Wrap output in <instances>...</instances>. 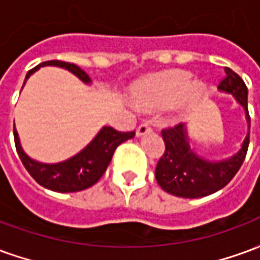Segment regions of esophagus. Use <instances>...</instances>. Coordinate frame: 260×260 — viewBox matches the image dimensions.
Segmentation results:
<instances>
[{
	"label": "esophagus",
	"mask_w": 260,
	"mask_h": 260,
	"mask_svg": "<svg viewBox=\"0 0 260 260\" xmlns=\"http://www.w3.org/2000/svg\"><path fill=\"white\" fill-rule=\"evenodd\" d=\"M150 131H152V126H150V124L143 122V124H141L139 126H138V129H136V135L138 136L146 135V134H149Z\"/></svg>",
	"instance_id": "1"
}]
</instances>
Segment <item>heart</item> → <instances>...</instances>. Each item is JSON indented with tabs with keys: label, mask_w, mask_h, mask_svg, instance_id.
I'll return each instance as SVG.
<instances>
[{
	"label": "heart",
	"mask_w": 260,
	"mask_h": 260,
	"mask_svg": "<svg viewBox=\"0 0 260 260\" xmlns=\"http://www.w3.org/2000/svg\"><path fill=\"white\" fill-rule=\"evenodd\" d=\"M206 86L201 80H192L184 71H167L138 80L131 89L136 107L154 111L171 106L177 115H182L203 96Z\"/></svg>",
	"instance_id": "1"
}]
</instances>
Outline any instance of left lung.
Masks as SVG:
<instances>
[{"mask_svg": "<svg viewBox=\"0 0 260 260\" xmlns=\"http://www.w3.org/2000/svg\"><path fill=\"white\" fill-rule=\"evenodd\" d=\"M218 89L231 93L245 110L248 126L251 118L248 113V89L240 75L233 69L225 68V76ZM166 150L156 167V180L164 191L180 198H203L220 191L238 173L245 160L249 132L246 134L242 146L234 156L221 161H209L199 157L191 147L184 124L161 131Z\"/></svg>", "mask_w": 260, "mask_h": 260, "instance_id": "1", "label": "left lung"}]
</instances>
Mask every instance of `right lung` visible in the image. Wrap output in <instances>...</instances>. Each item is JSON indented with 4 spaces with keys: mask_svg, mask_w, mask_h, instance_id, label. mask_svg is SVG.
Returning <instances> with one entry per match:
<instances>
[{
    "mask_svg": "<svg viewBox=\"0 0 260 260\" xmlns=\"http://www.w3.org/2000/svg\"><path fill=\"white\" fill-rule=\"evenodd\" d=\"M47 65L68 69L69 72L76 75L85 83L91 82L89 75L86 74L83 69H80L78 65L58 61V59L46 61V62L39 64L27 72L25 80L29 79V76L35 74L40 67H47ZM134 136H135L134 131L121 132V131L114 129L111 126H103L100 132L94 136V139L83 150L75 154L74 157L61 161V163L44 164L33 160L23 152V149L20 146L19 136H18V132L15 129L14 125L15 146H16V152L19 154L25 169L35 178L37 184L55 192H78L94 185L97 181L102 178V175L106 173L115 149L122 142L132 139Z\"/></svg>",
    "mask_w": 260,
    "mask_h": 260,
    "instance_id": "obj_1",
    "label": "right lung"
}]
</instances>
